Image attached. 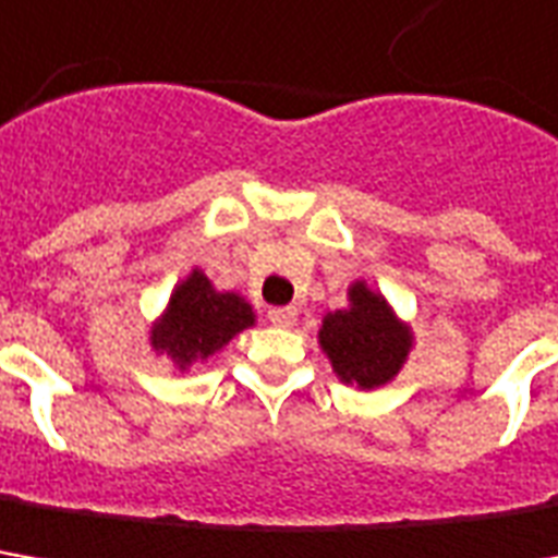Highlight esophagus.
<instances>
[{"label": "esophagus", "mask_w": 558, "mask_h": 558, "mask_svg": "<svg viewBox=\"0 0 558 558\" xmlns=\"http://www.w3.org/2000/svg\"><path fill=\"white\" fill-rule=\"evenodd\" d=\"M267 316H270V323L279 325V328H291V325L298 323V310H294V306H272Z\"/></svg>", "instance_id": "34e87169"}]
</instances>
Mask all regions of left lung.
<instances>
[{
  "label": "left lung",
  "instance_id": "1",
  "mask_svg": "<svg viewBox=\"0 0 558 558\" xmlns=\"http://www.w3.org/2000/svg\"><path fill=\"white\" fill-rule=\"evenodd\" d=\"M350 310L325 316L319 343L340 380L372 390L387 384L409 356L411 335L396 323L387 301L356 282L350 288Z\"/></svg>",
  "mask_w": 558,
  "mask_h": 558
}]
</instances>
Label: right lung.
I'll use <instances>...</instances> for the list:
<instances>
[{
    "label": "right lung",
    "mask_w": 558,
    "mask_h": 558,
    "mask_svg": "<svg viewBox=\"0 0 558 558\" xmlns=\"http://www.w3.org/2000/svg\"><path fill=\"white\" fill-rule=\"evenodd\" d=\"M252 323V306L239 294L215 291L211 282L196 270L171 294L166 319L153 328V347L166 350L183 368L193 359H208Z\"/></svg>",
    "instance_id": "obj_1"
}]
</instances>
